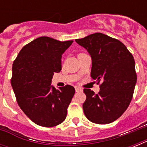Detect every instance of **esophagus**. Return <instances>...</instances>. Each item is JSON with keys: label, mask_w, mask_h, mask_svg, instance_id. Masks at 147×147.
<instances>
[{"label": "esophagus", "mask_w": 147, "mask_h": 147, "mask_svg": "<svg viewBox=\"0 0 147 147\" xmlns=\"http://www.w3.org/2000/svg\"><path fill=\"white\" fill-rule=\"evenodd\" d=\"M75 88H76V92H82V91H83L82 88L78 87V86H76V87Z\"/></svg>", "instance_id": "obj_1"}]
</instances>
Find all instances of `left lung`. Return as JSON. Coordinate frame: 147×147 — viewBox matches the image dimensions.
Instances as JSON below:
<instances>
[{"label": "left lung", "mask_w": 147, "mask_h": 147, "mask_svg": "<svg viewBox=\"0 0 147 147\" xmlns=\"http://www.w3.org/2000/svg\"><path fill=\"white\" fill-rule=\"evenodd\" d=\"M76 42L91 55L92 78L98 84L101 82L98 94L84 89L85 117L98 124L112 123L124 113L132 100L137 83L134 59L121 41L103 33L91 34Z\"/></svg>", "instance_id": "obj_1"}]
</instances>
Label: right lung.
<instances>
[{"label":"right lung","instance_id":"1","mask_svg":"<svg viewBox=\"0 0 147 147\" xmlns=\"http://www.w3.org/2000/svg\"><path fill=\"white\" fill-rule=\"evenodd\" d=\"M41 36L24 46L12 67L11 85L20 107L37 125L51 127L65 121L75 88L51 85L54 72L62 69L61 59L71 43Z\"/></svg>","mask_w":147,"mask_h":147}]
</instances>
